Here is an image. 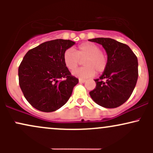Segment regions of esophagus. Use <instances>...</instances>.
I'll return each instance as SVG.
<instances>
[{"mask_svg": "<svg viewBox=\"0 0 153 153\" xmlns=\"http://www.w3.org/2000/svg\"><path fill=\"white\" fill-rule=\"evenodd\" d=\"M86 82V80H83V79H79V82H81V83H82V82Z\"/></svg>", "mask_w": 153, "mask_h": 153, "instance_id": "1", "label": "esophagus"}]
</instances>
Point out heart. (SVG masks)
<instances>
[{"label": "heart", "mask_w": 153, "mask_h": 153, "mask_svg": "<svg viewBox=\"0 0 153 153\" xmlns=\"http://www.w3.org/2000/svg\"><path fill=\"white\" fill-rule=\"evenodd\" d=\"M84 59L82 68L73 71L72 74L80 78H88L94 76L96 73H101L107 67V57L101 51L99 46L94 43L85 42L80 45L76 52L71 49L63 54V62L71 71L75 69Z\"/></svg>", "instance_id": "heart-1"}]
</instances>
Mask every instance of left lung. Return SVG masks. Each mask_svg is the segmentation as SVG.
I'll use <instances>...</instances> for the list:
<instances>
[{
  "label": "left lung",
  "mask_w": 153,
  "mask_h": 153,
  "mask_svg": "<svg viewBox=\"0 0 153 153\" xmlns=\"http://www.w3.org/2000/svg\"><path fill=\"white\" fill-rule=\"evenodd\" d=\"M90 42L102 45L107 54V67L96 86L89 94L99 106L117 108L125 103L134 91L138 78V61L128 45L110 38H95Z\"/></svg>",
  "instance_id": "1"
}]
</instances>
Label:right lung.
I'll return each instance as SVG.
<instances>
[{
  "label": "right lung",
  "mask_w": 153,
  "mask_h": 153,
  "mask_svg": "<svg viewBox=\"0 0 153 153\" xmlns=\"http://www.w3.org/2000/svg\"><path fill=\"white\" fill-rule=\"evenodd\" d=\"M75 44L61 39L46 42L28 51L23 58L19 68V85L36 109L54 111L69 100L78 79L65 65L63 54Z\"/></svg>",
  "instance_id": "right-lung-1"
}]
</instances>
